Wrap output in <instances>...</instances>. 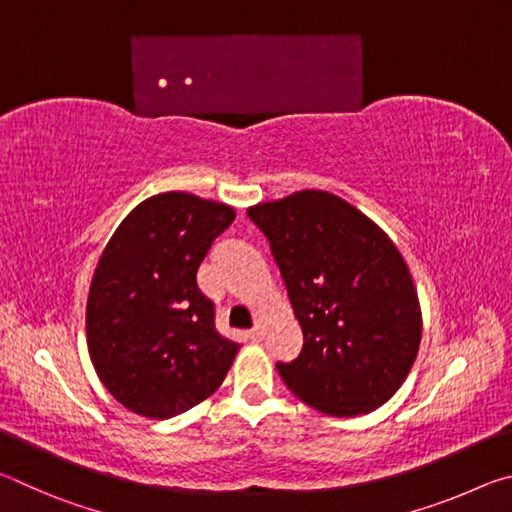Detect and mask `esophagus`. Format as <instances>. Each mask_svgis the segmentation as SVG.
<instances>
[{
    "mask_svg": "<svg viewBox=\"0 0 512 512\" xmlns=\"http://www.w3.org/2000/svg\"><path fill=\"white\" fill-rule=\"evenodd\" d=\"M248 336H250V341H262L264 339V323H262V320H257L255 327L250 329Z\"/></svg>",
    "mask_w": 512,
    "mask_h": 512,
    "instance_id": "1",
    "label": "esophagus"
}]
</instances>
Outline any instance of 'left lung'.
I'll return each mask as SVG.
<instances>
[{
  "label": "left lung",
  "instance_id": "8db88e82",
  "mask_svg": "<svg viewBox=\"0 0 512 512\" xmlns=\"http://www.w3.org/2000/svg\"><path fill=\"white\" fill-rule=\"evenodd\" d=\"M280 266L305 336L277 363L289 391L325 415L354 418L397 393L418 357L422 311L409 266L379 225L320 189L248 207Z\"/></svg>",
  "mask_w": 512,
  "mask_h": 512
}]
</instances>
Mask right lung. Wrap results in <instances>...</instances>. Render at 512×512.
Segmentation results:
<instances>
[{
	"mask_svg": "<svg viewBox=\"0 0 512 512\" xmlns=\"http://www.w3.org/2000/svg\"><path fill=\"white\" fill-rule=\"evenodd\" d=\"M187 192L146 198L119 223L94 268L85 334L101 384L128 411L167 420L223 384L239 345L216 332L196 271L235 221Z\"/></svg>",
	"mask_w": 512,
	"mask_h": 512,
	"instance_id": "right-lung-1",
	"label": "right lung"
}]
</instances>
